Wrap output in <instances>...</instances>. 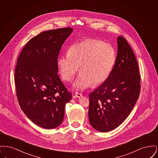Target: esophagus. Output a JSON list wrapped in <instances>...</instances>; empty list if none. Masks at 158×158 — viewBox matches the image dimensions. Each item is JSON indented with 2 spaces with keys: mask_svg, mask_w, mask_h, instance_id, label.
I'll return each mask as SVG.
<instances>
[{
  "mask_svg": "<svg viewBox=\"0 0 158 158\" xmlns=\"http://www.w3.org/2000/svg\"><path fill=\"white\" fill-rule=\"evenodd\" d=\"M75 97H77V98H81L82 97V95L80 93H78V92H76L75 94Z\"/></svg>",
  "mask_w": 158,
  "mask_h": 158,
  "instance_id": "esophagus-1",
  "label": "esophagus"
}]
</instances>
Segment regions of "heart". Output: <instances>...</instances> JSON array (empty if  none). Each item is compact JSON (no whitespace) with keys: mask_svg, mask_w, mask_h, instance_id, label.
<instances>
[{"mask_svg":"<svg viewBox=\"0 0 158 158\" xmlns=\"http://www.w3.org/2000/svg\"><path fill=\"white\" fill-rule=\"evenodd\" d=\"M117 59L115 47L98 39H88L70 45L68 53L57 61L60 74L64 81H72L78 67L81 73L73 84L77 90L98 86L109 77Z\"/></svg>","mask_w":158,"mask_h":158,"instance_id":"1","label":"heart"}]
</instances>
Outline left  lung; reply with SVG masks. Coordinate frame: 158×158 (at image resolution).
Instances as JSON below:
<instances>
[{"label": "left lung", "mask_w": 158, "mask_h": 158, "mask_svg": "<svg viewBox=\"0 0 158 158\" xmlns=\"http://www.w3.org/2000/svg\"><path fill=\"white\" fill-rule=\"evenodd\" d=\"M118 52L113 70L89 95V120L101 132L119 126L132 111L140 92V75L135 55L127 40L117 38Z\"/></svg>", "instance_id": "8db88e82"}]
</instances>
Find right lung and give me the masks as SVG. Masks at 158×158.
I'll return each instance as SVG.
<instances>
[{"label": "right lung", "mask_w": 158, "mask_h": 158, "mask_svg": "<svg viewBox=\"0 0 158 158\" xmlns=\"http://www.w3.org/2000/svg\"><path fill=\"white\" fill-rule=\"evenodd\" d=\"M70 27L44 31L31 38L20 53L15 70L16 94L21 110L34 123L52 129L62 123L72 99L58 75L61 47Z\"/></svg>", "instance_id": "add662e5"}]
</instances>
